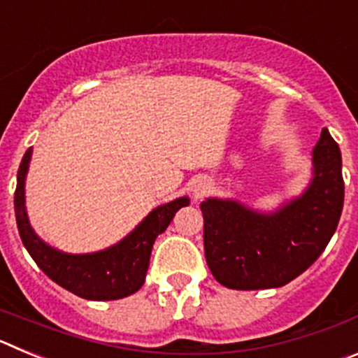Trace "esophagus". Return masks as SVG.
I'll list each match as a JSON object with an SVG mask.
<instances>
[{
	"label": "esophagus",
	"instance_id": "obj_1",
	"mask_svg": "<svg viewBox=\"0 0 358 358\" xmlns=\"http://www.w3.org/2000/svg\"><path fill=\"white\" fill-rule=\"evenodd\" d=\"M208 188V182L204 181V179H195L194 182H192V194H194V197H201L204 192H206Z\"/></svg>",
	"mask_w": 358,
	"mask_h": 358
}]
</instances>
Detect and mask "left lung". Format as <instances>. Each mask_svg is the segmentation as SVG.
Returning <instances> with one entry per match:
<instances>
[{"label":"left lung","mask_w":358,"mask_h":358,"mask_svg":"<svg viewBox=\"0 0 358 358\" xmlns=\"http://www.w3.org/2000/svg\"><path fill=\"white\" fill-rule=\"evenodd\" d=\"M314 177L299 197L264 213L231 199H206L204 255L220 285L276 289L305 273L334 236L344 204L339 145L322 129L312 150Z\"/></svg>","instance_id":"8db88e82"}]
</instances>
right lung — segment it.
<instances>
[{"mask_svg":"<svg viewBox=\"0 0 358 358\" xmlns=\"http://www.w3.org/2000/svg\"><path fill=\"white\" fill-rule=\"evenodd\" d=\"M30 159L31 148H28L17 170L14 210L19 236L41 271L62 289L91 301L122 299L138 292L147 276L152 245L172 222L173 215L188 206L189 199L179 197L157 206L125 238L103 251L68 255L43 242L30 226L24 206V179Z\"/></svg>","mask_w":358,"mask_h":358,"instance_id":"add662e5","label":"right lung"}]
</instances>
